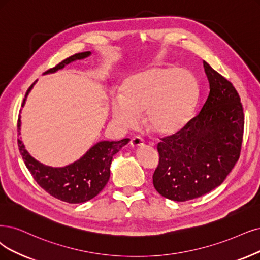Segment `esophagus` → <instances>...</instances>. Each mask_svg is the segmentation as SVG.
<instances>
[{"label": "esophagus", "instance_id": "1", "mask_svg": "<svg viewBox=\"0 0 260 260\" xmlns=\"http://www.w3.org/2000/svg\"><path fill=\"white\" fill-rule=\"evenodd\" d=\"M131 145L134 148H139L143 146V139L139 136H135L131 139Z\"/></svg>", "mask_w": 260, "mask_h": 260}]
</instances>
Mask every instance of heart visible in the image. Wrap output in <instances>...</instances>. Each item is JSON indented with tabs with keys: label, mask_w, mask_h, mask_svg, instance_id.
I'll use <instances>...</instances> for the list:
<instances>
[{
	"label": "heart",
	"mask_w": 260,
	"mask_h": 260,
	"mask_svg": "<svg viewBox=\"0 0 260 260\" xmlns=\"http://www.w3.org/2000/svg\"><path fill=\"white\" fill-rule=\"evenodd\" d=\"M196 81L188 71L155 67L133 76L112 102V117L122 127L135 126L145 112L147 127L168 135L184 126L193 111Z\"/></svg>",
	"instance_id": "heart-1"
}]
</instances>
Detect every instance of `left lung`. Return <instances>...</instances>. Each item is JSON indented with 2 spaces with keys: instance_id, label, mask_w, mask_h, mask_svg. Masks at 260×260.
<instances>
[{
  "instance_id": "left-lung-1",
  "label": "left lung",
  "mask_w": 260,
  "mask_h": 260,
  "mask_svg": "<svg viewBox=\"0 0 260 260\" xmlns=\"http://www.w3.org/2000/svg\"><path fill=\"white\" fill-rule=\"evenodd\" d=\"M210 92L200 112L157 143L153 185L165 198L186 201L223 183L240 157L244 113L233 83L204 61Z\"/></svg>"
}]
</instances>
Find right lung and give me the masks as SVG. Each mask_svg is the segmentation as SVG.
I'll return each mask as SVG.
<instances>
[{"instance_id":"1","label":"right lung","mask_w":260,"mask_h":260,"mask_svg":"<svg viewBox=\"0 0 260 260\" xmlns=\"http://www.w3.org/2000/svg\"><path fill=\"white\" fill-rule=\"evenodd\" d=\"M90 54V51L76 53L48 70L45 74L56 72L63 69L66 64L75 60L84 59ZM35 82L27 89L22 106ZM20 124L21 121L19 118L17 123L18 135H20ZM128 141V138L119 141H101L93 146L80 159L62 168L48 167L34 159L25 150L21 139H18V147L26 168L38 185L54 198L70 204H80L99 195L107 184L112 157Z\"/></svg>"}]
</instances>
